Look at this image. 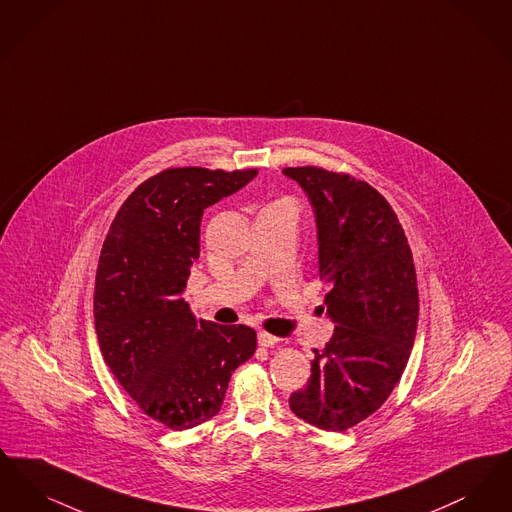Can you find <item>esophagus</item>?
Wrapping results in <instances>:
<instances>
[{"mask_svg": "<svg viewBox=\"0 0 512 512\" xmlns=\"http://www.w3.org/2000/svg\"><path fill=\"white\" fill-rule=\"evenodd\" d=\"M257 341H259V345H261V347H274V345H276V343H278L280 340H278L276 336L268 334V332H259Z\"/></svg>", "mask_w": 512, "mask_h": 512, "instance_id": "obj_1", "label": "esophagus"}]
</instances>
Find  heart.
<instances>
[{
  "mask_svg": "<svg viewBox=\"0 0 512 512\" xmlns=\"http://www.w3.org/2000/svg\"><path fill=\"white\" fill-rule=\"evenodd\" d=\"M278 203H286V205H290V203H288V201H278Z\"/></svg>",
  "mask_w": 512,
  "mask_h": 512,
  "instance_id": "obj_1",
  "label": "heart"
}]
</instances>
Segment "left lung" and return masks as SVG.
Masks as SVG:
<instances>
[{
  "label": "left lung",
  "mask_w": 512,
  "mask_h": 512,
  "mask_svg": "<svg viewBox=\"0 0 512 512\" xmlns=\"http://www.w3.org/2000/svg\"><path fill=\"white\" fill-rule=\"evenodd\" d=\"M284 174L315 207L318 274L336 322L290 409L320 430L343 432L386 403L411 357L418 322L413 253L388 199L365 180L320 167H286Z\"/></svg>",
  "instance_id": "obj_1"
}]
</instances>
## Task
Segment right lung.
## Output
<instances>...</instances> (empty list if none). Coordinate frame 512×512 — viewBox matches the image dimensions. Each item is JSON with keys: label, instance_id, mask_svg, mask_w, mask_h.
I'll return each instance as SVG.
<instances>
[{"label": "right lung", "instance_id": "obj_1", "mask_svg": "<svg viewBox=\"0 0 512 512\" xmlns=\"http://www.w3.org/2000/svg\"><path fill=\"white\" fill-rule=\"evenodd\" d=\"M255 174L165 169L126 197L101 247L94 292L101 355L140 411L171 430L219 413L232 372L257 347L253 328L195 320L182 297L199 257L203 211Z\"/></svg>", "mask_w": 512, "mask_h": 512}]
</instances>
